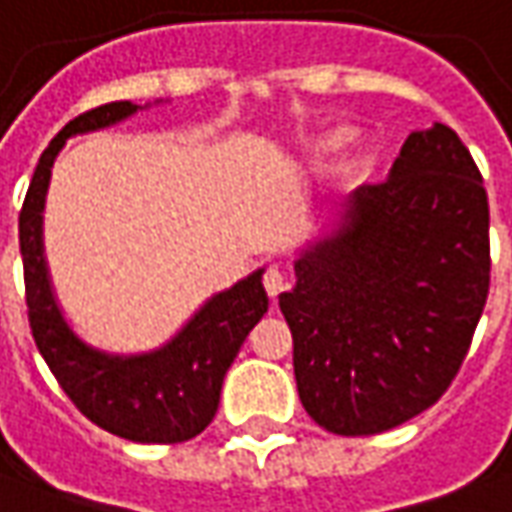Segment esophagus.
Masks as SVG:
<instances>
[{"instance_id": "1", "label": "esophagus", "mask_w": 512, "mask_h": 512, "mask_svg": "<svg viewBox=\"0 0 512 512\" xmlns=\"http://www.w3.org/2000/svg\"><path fill=\"white\" fill-rule=\"evenodd\" d=\"M262 281H264V290H267V295H270L273 301H276L278 295L284 292V273L278 270L276 264H270V267L264 270Z\"/></svg>"}]
</instances>
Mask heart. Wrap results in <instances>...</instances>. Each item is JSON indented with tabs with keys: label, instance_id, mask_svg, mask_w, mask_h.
Masks as SVG:
<instances>
[{
	"label": "heart",
	"instance_id": "obj_1",
	"mask_svg": "<svg viewBox=\"0 0 512 512\" xmlns=\"http://www.w3.org/2000/svg\"><path fill=\"white\" fill-rule=\"evenodd\" d=\"M337 139H340V136H337V133H334V136H331V139H326V144H331V142H337Z\"/></svg>",
	"mask_w": 512,
	"mask_h": 512
}]
</instances>
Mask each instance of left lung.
<instances>
[{
  "mask_svg": "<svg viewBox=\"0 0 512 512\" xmlns=\"http://www.w3.org/2000/svg\"><path fill=\"white\" fill-rule=\"evenodd\" d=\"M488 195L460 136H407L382 183L295 259L278 295L303 410L334 435H379L438 401L491 287Z\"/></svg>",
  "mask_w": 512,
  "mask_h": 512,
  "instance_id": "left-lung-1",
  "label": "left lung"
}]
</instances>
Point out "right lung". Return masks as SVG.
<instances>
[{"instance_id": "add662e5", "label": "right lung", "mask_w": 512, "mask_h": 512, "mask_svg": "<svg viewBox=\"0 0 512 512\" xmlns=\"http://www.w3.org/2000/svg\"><path fill=\"white\" fill-rule=\"evenodd\" d=\"M139 111L133 102H108L74 116L38 158L19 214L24 295L33 340L74 407L105 432L136 443H183L211 424L222 379L250 329L267 312L262 273L217 292L167 345L150 354L119 357L83 343L66 323L49 284L41 211L52 164L69 136L111 128Z\"/></svg>"}]
</instances>
